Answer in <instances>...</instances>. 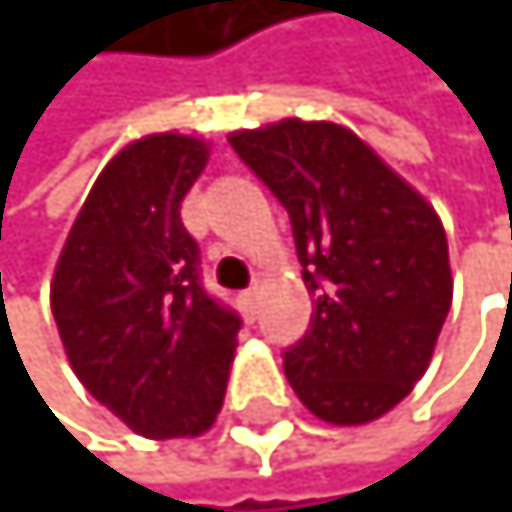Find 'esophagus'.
<instances>
[{"label":"esophagus","mask_w":512,"mask_h":512,"mask_svg":"<svg viewBox=\"0 0 512 512\" xmlns=\"http://www.w3.org/2000/svg\"><path fill=\"white\" fill-rule=\"evenodd\" d=\"M259 298H262L259 285L250 288V291H243V311H246V317H250V320H256V314H259Z\"/></svg>","instance_id":"esophagus-1"}]
</instances>
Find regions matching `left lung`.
<instances>
[{
    "label": "left lung",
    "instance_id": "8db88e82",
    "mask_svg": "<svg viewBox=\"0 0 512 512\" xmlns=\"http://www.w3.org/2000/svg\"><path fill=\"white\" fill-rule=\"evenodd\" d=\"M227 140L285 205L314 295L288 385L323 423L385 417L430 368L452 304L436 208L346 124L282 118Z\"/></svg>",
    "mask_w": 512,
    "mask_h": 512
}]
</instances>
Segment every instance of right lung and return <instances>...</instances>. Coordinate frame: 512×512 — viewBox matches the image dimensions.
Here are the masks:
<instances>
[{"mask_svg": "<svg viewBox=\"0 0 512 512\" xmlns=\"http://www.w3.org/2000/svg\"><path fill=\"white\" fill-rule=\"evenodd\" d=\"M208 156L205 137L179 131L121 147L50 278V311L82 388L147 439L208 433L237 352L240 317L198 285V246L179 217Z\"/></svg>", "mask_w": 512, "mask_h": 512, "instance_id": "right-lung-1", "label": "right lung"}]
</instances>
